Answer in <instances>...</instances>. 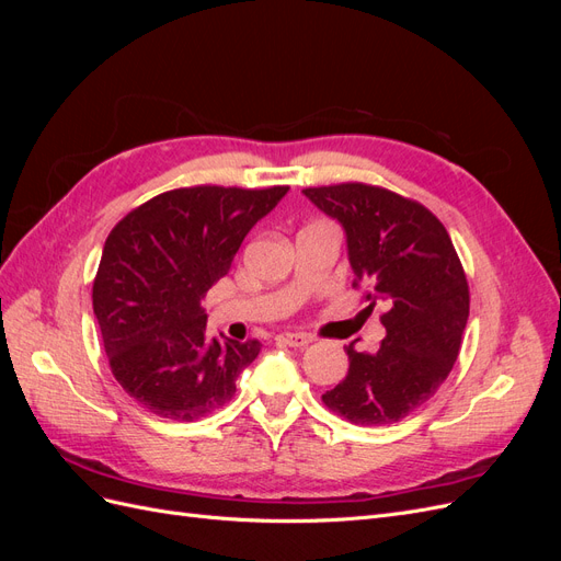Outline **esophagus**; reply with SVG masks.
<instances>
[{"label":"esophagus","instance_id":"esophagus-1","mask_svg":"<svg viewBox=\"0 0 561 561\" xmlns=\"http://www.w3.org/2000/svg\"><path fill=\"white\" fill-rule=\"evenodd\" d=\"M278 344H287V346H295V348H301V346H309L313 342V336L304 334V332H283L276 336Z\"/></svg>","mask_w":561,"mask_h":561}]
</instances>
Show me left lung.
Returning a JSON list of instances; mask_svg holds the SVG:
<instances>
[{"label":"left lung","instance_id":"8db88e82","mask_svg":"<svg viewBox=\"0 0 561 561\" xmlns=\"http://www.w3.org/2000/svg\"><path fill=\"white\" fill-rule=\"evenodd\" d=\"M304 194L344 227L353 287H365L369 307L386 304L379 351L348 344V375L322 402L355 426L396 423L435 396L458 358L470 311L463 264L445 225L419 201L365 182Z\"/></svg>","mask_w":561,"mask_h":561}]
</instances>
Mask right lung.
Segmentation results:
<instances>
[{"label":"right lung","instance_id":"add662e5","mask_svg":"<svg viewBox=\"0 0 561 561\" xmlns=\"http://www.w3.org/2000/svg\"><path fill=\"white\" fill-rule=\"evenodd\" d=\"M287 190L182 186L133 208L110 231L93 313L114 379L147 412L196 421L233 398L236 379L262 344L208 342L201 301Z\"/></svg>","mask_w":561,"mask_h":561}]
</instances>
